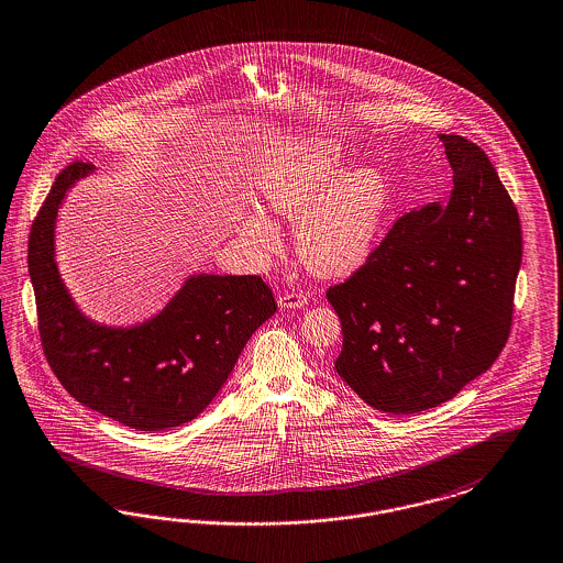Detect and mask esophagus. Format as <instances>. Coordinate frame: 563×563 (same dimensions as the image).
Returning a JSON list of instances; mask_svg holds the SVG:
<instances>
[{
    "mask_svg": "<svg viewBox=\"0 0 563 563\" xmlns=\"http://www.w3.org/2000/svg\"><path fill=\"white\" fill-rule=\"evenodd\" d=\"M308 303V295L303 291H287L278 297L280 308H301Z\"/></svg>",
    "mask_w": 563,
    "mask_h": 563,
    "instance_id": "obj_1",
    "label": "esophagus"
}]
</instances>
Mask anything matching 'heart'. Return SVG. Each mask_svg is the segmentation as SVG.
<instances>
[{"label": "heart", "mask_w": 563, "mask_h": 563, "mask_svg": "<svg viewBox=\"0 0 563 563\" xmlns=\"http://www.w3.org/2000/svg\"><path fill=\"white\" fill-rule=\"evenodd\" d=\"M253 186L266 209L297 222V253L322 276L358 271L377 245L389 209L382 169L352 167L347 146L331 137L272 148L257 165ZM234 222L249 247L266 253L278 245V228L262 207L243 205Z\"/></svg>", "instance_id": "obj_1"}]
</instances>
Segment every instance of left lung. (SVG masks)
Listing matches in <instances>:
<instances>
[{
  "mask_svg": "<svg viewBox=\"0 0 563 563\" xmlns=\"http://www.w3.org/2000/svg\"><path fill=\"white\" fill-rule=\"evenodd\" d=\"M454 188L389 228L327 291L341 320L335 371L362 400L410 415L454 398L503 352L521 266L516 205L488 155L440 134Z\"/></svg>",
  "mask_w": 563,
  "mask_h": 563,
  "instance_id": "1",
  "label": "left lung"
}]
</instances>
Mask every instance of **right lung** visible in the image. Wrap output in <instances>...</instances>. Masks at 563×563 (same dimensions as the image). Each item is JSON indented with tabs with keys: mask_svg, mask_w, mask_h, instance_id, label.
<instances>
[{
	"mask_svg": "<svg viewBox=\"0 0 563 563\" xmlns=\"http://www.w3.org/2000/svg\"><path fill=\"white\" fill-rule=\"evenodd\" d=\"M75 161L52 184L29 234V274L45 358L68 394L128 428L161 431L199 417L249 338L274 312L262 276H190L163 312L130 329L79 312L54 260V225L68 188L91 174Z\"/></svg>",
	"mask_w": 563,
	"mask_h": 563,
	"instance_id": "1",
	"label": "right lung"
}]
</instances>
